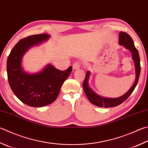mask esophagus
Wrapping results in <instances>:
<instances>
[{
	"label": "esophagus",
	"mask_w": 148,
	"mask_h": 148,
	"mask_svg": "<svg viewBox=\"0 0 148 148\" xmlns=\"http://www.w3.org/2000/svg\"><path fill=\"white\" fill-rule=\"evenodd\" d=\"M80 67V63L79 62H76L74 63L73 65V69L76 70V69H78Z\"/></svg>",
	"instance_id": "esophagus-1"
}]
</instances>
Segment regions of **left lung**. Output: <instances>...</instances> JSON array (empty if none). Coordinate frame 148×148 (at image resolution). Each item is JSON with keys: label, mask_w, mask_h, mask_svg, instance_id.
Segmentation results:
<instances>
[{"label": "left lung", "mask_w": 148, "mask_h": 148, "mask_svg": "<svg viewBox=\"0 0 148 148\" xmlns=\"http://www.w3.org/2000/svg\"><path fill=\"white\" fill-rule=\"evenodd\" d=\"M119 43L121 45H123L127 49L130 50L131 53H132V57L135 62V73H136V79L135 82L134 83L131 88L126 92L124 95L121 96V97L117 98H103L101 96L96 95L94 92V91L90 89L88 85V80L89 79L90 72L87 71L85 74V80L83 83V87L85 92L87 95V98L91 103L95 105L96 106L100 107H116L119 105L123 103L125 100H127L129 96L131 93L133 92L134 89L136 87V85L139 79L140 73V57L138 54V50L135 48L134 45L133 41L130 36L127 33L123 32H120L119 34Z\"/></svg>", "instance_id": "obj_1"}]
</instances>
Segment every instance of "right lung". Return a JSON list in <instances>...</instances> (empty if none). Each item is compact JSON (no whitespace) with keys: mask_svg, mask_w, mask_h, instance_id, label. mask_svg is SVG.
<instances>
[{"mask_svg":"<svg viewBox=\"0 0 148 148\" xmlns=\"http://www.w3.org/2000/svg\"><path fill=\"white\" fill-rule=\"evenodd\" d=\"M49 37L47 34H41L21 39L8 58L7 74L10 87L21 101L31 107H39L53 103L72 71V66L60 71L52 65L35 74L23 71L21 61L24 53L29 48L46 41Z\"/></svg>","mask_w":148,"mask_h":148,"instance_id":"obj_1","label":"right lung"}]
</instances>
